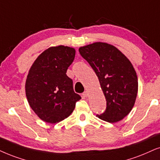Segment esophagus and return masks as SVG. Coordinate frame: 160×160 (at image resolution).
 <instances>
[{
    "label": "esophagus",
    "mask_w": 160,
    "mask_h": 160,
    "mask_svg": "<svg viewBox=\"0 0 160 160\" xmlns=\"http://www.w3.org/2000/svg\"><path fill=\"white\" fill-rule=\"evenodd\" d=\"M82 96H83L84 98H87V97L88 96V92H87V91L84 92L83 93H82Z\"/></svg>",
    "instance_id": "1"
}]
</instances>
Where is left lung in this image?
Masks as SVG:
<instances>
[{"mask_svg": "<svg viewBox=\"0 0 160 160\" xmlns=\"http://www.w3.org/2000/svg\"><path fill=\"white\" fill-rule=\"evenodd\" d=\"M99 79L106 100V110L97 115L100 120L114 123L128 115L138 92L137 73L130 60L114 46L95 42L79 48Z\"/></svg>", "mask_w": 160, "mask_h": 160, "instance_id": "8db88e82", "label": "left lung"}]
</instances>
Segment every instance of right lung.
I'll use <instances>...</instances> for the list:
<instances>
[{
  "label": "right lung",
  "mask_w": 160,
  "mask_h": 160,
  "mask_svg": "<svg viewBox=\"0 0 160 160\" xmlns=\"http://www.w3.org/2000/svg\"><path fill=\"white\" fill-rule=\"evenodd\" d=\"M75 56V49L62 45L43 51L33 62L26 80L25 91L30 107L40 120L59 122L73 112L81 99L73 89L66 72Z\"/></svg>",
  "instance_id": "add662e5"
}]
</instances>
